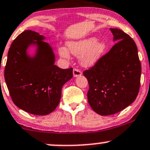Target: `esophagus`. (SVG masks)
<instances>
[{
    "mask_svg": "<svg viewBox=\"0 0 150 150\" xmlns=\"http://www.w3.org/2000/svg\"><path fill=\"white\" fill-rule=\"evenodd\" d=\"M82 75V72L80 69H77V68H74L73 69V76L74 77H78L81 76Z\"/></svg>",
    "mask_w": 150,
    "mask_h": 150,
    "instance_id": "34e87169",
    "label": "esophagus"
}]
</instances>
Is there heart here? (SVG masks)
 Masks as SVG:
<instances>
[{
  "label": "heart",
  "instance_id": "obj_1",
  "mask_svg": "<svg viewBox=\"0 0 150 150\" xmlns=\"http://www.w3.org/2000/svg\"><path fill=\"white\" fill-rule=\"evenodd\" d=\"M96 38H88L78 41L67 43L69 51L76 57H82V64L85 66L93 65L100 58L105 49L103 42H96ZM59 55L63 58H69V52L64 47L59 48Z\"/></svg>",
  "mask_w": 150,
  "mask_h": 150
}]
</instances>
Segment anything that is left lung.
<instances>
[{
  "instance_id": "obj_1",
  "label": "left lung",
  "mask_w": 150,
  "mask_h": 150,
  "mask_svg": "<svg viewBox=\"0 0 150 150\" xmlns=\"http://www.w3.org/2000/svg\"><path fill=\"white\" fill-rule=\"evenodd\" d=\"M117 43L91 68L83 72L89 89L88 102L100 115L119 112L135 101L142 67L134 40L120 29H110Z\"/></svg>"
}]
</instances>
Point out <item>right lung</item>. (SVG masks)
<instances>
[{
    "label": "right lung",
    "mask_w": 150,
    "mask_h": 150,
    "mask_svg": "<svg viewBox=\"0 0 150 150\" xmlns=\"http://www.w3.org/2000/svg\"><path fill=\"white\" fill-rule=\"evenodd\" d=\"M44 39V36L32 30L19 35L8 50L4 70L13 103L36 115H46L57 108L62 88L72 78V68L61 69L54 64L55 55ZM31 45L36 46L33 57L27 54Z\"/></svg>",
    "instance_id": "obj_1"
}]
</instances>
